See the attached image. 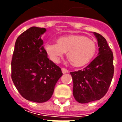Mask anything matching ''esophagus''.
<instances>
[{
  "label": "esophagus",
  "mask_w": 122,
  "mask_h": 122,
  "mask_svg": "<svg viewBox=\"0 0 122 122\" xmlns=\"http://www.w3.org/2000/svg\"><path fill=\"white\" fill-rule=\"evenodd\" d=\"M61 70H62V73H66L68 72V70H67V69H66V68H61Z\"/></svg>",
  "instance_id": "obj_1"
}]
</instances>
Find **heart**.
<instances>
[{"mask_svg": "<svg viewBox=\"0 0 122 122\" xmlns=\"http://www.w3.org/2000/svg\"><path fill=\"white\" fill-rule=\"evenodd\" d=\"M45 49L51 60L58 63L64 53L67 52L68 62L74 66H82L94 57L96 45L94 41L81 35H66L58 39L57 43H47Z\"/></svg>", "mask_w": 122, "mask_h": 122, "instance_id": "heart-1", "label": "heart"}]
</instances>
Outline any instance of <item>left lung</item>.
Returning <instances> with one entry per match:
<instances>
[{
  "instance_id": "8db88e82",
  "label": "left lung",
  "mask_w": 122,
  "mask_h": 122,
  "mask_svg": "<svg viewBox=\"0 0 122 122\" xmlns=\"http://www.w3.org/2000/svg\"><path fill=\"white\" fill-rule=\"evenodd\" d=\"M98 41V56L83 70L71 72L73 96L79 103L98 101L106 94L113 77V56L106 39L93 32Z\"/></svg>"
}]
</instances>
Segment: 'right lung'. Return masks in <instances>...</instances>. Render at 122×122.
Segmentation results:
<instances>
[{
  "mask_svg": "<svg viewBox=\"0 0 122 122\" xmlns=\"http://www.w3.org/2000/svg\"><path fill=\"white\" fill-rule=\"evenodd\" d=\"M45 28L32 26L17 39L11 61V78L25 99L44 102L50 99L62 73L50 60L41 36Z\"/></svg>",
  "mask_w": 122,
  "mask_h": 122,
  "instance_id": "right-lung-1",
  "label": "right lung"
}]
</instances>
